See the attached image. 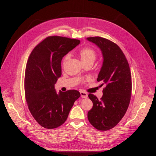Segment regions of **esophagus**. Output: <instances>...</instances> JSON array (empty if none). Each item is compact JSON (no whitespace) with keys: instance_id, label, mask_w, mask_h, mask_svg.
Here are the masks:
<instances>
[{"instance_id":"obj_1","label":"esophagus","mask_w":156,"mask_h":156,"mask_svg":"<svg viewBox=\"0 0 156 156\" xmlns=\"http://www.w3.org/2000/svg\"><path fill=\"white\" fill-rule=\"evenodd\" d=\"M80 94H81V97L82 98H87L88 97V94L87 93L84 92L83 91H80Z\"/></svg>"}]
</instances>
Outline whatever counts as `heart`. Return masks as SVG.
Wrapping results in <instances>:
<instances>
[{
    "label": "heart",
    "instance_id": "obj_1",
    "mask_svg": "<svg viewBox=\"0 0 156 156\" xmlns=\"http://www.w3.org/2000/svg\"><path fill=\"white\" fill-rule=\"evenodd\" d=\"M79 56L82 62L85 64L88 62H94L97 57L96 52L92 48L86 47L79 51ZM70 54H67L63 59V64H64L69 58Z\"/></svg>",
    "mask_w": 156,
    "mask_h": 156
}]
</instances>
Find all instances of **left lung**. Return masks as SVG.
<instances>
[{
    "instance_id": "8db88e82",
    "label": "left lung",
    "mask_w": 156,
    "mask_h": 156,
    "mask_svg": "<svg viewBox=\"0 0 156 156\" xmlns=\"http://www.w3.org/2000/svg\"><path fill=\"white\" fill-rule=\"evenodd\" d=\"M87 40L102 52L103 62L97 81L100 82V87L105 86L100 100L88 94L93 107L88 112V119L96 129L107 131L119 123L129 105L132 88L129 66L124 53L114 42L99 36Z\"/></svg>"
}]
</instances>
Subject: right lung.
Instances as JSON below:
<instances>
[{"label": "right lung", "instance_id": "obj_1", "mask_svg": "<svg viewBox=\"0 0 156 156\" xmlns=\"http://www.w3.org/2000/svg\"><path fill=\"white\" fill-rule=\"evenodd\" d=\"M80 40L53 36L32 50L25 74V94L32 116L46 129L56 128L67 120L74 102L81 96L76 90L57 94L55 84L62 75L61 61Z\"/></svg>", "mask_w": 156, "mask_h": 156}]
</instances>
